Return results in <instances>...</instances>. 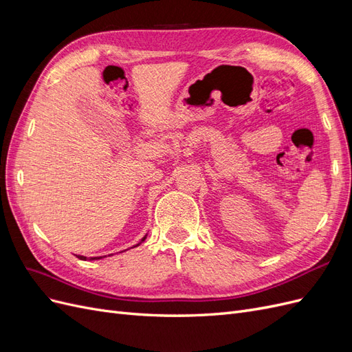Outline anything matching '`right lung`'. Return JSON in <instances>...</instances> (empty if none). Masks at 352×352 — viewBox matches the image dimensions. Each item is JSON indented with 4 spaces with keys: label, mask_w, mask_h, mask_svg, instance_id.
<instances>
[{
    "label": "right lung",
    "mask_w": 352,
    "mask_h": 352,
    "mask_svg": "<svg viewBox=\"0 0 352 352\" xmlns=\"http://www.w3.org/2000/svg\"><path fill=\"white\" fill-rule=\"evenodd\" d=\"M142 241H145V236H144V239ZM78 258H80V260H87V257H83V255H78ZM101 257H94V258H91V260H100Z\"/></svg>",
    "instance_id": "add662e5"
}]
</instances>
